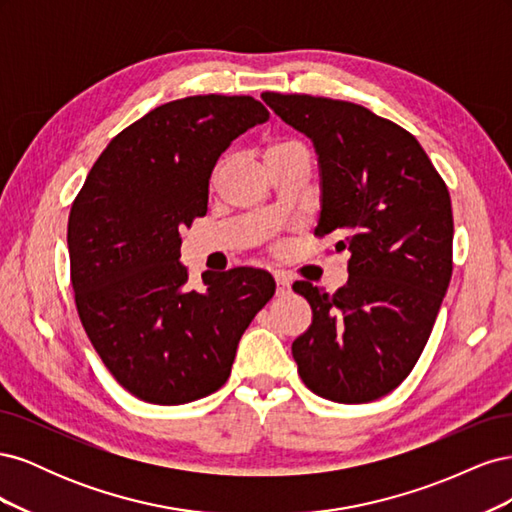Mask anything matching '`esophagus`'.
Masks as SVG:
<instances>
[{"instance_id":"obj_1","label":"esophagus","mask_w":512,"mask_h":512,"mask_svg":"<svg viewBox=\"0 0 512 512\" xmlns=\"http://www.w3.org/2000/svg\"><path fill=\"white\" fill-rule=\"evenodd\" d=\"M275 284H277V297H288L292 292L290 288V277L286 273H275Z\"/></svg>"}]
</instances>
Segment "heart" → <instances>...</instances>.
Masks as SVG:
<instances>
[{"mask_svg":"<svg viewBox=\"0 0 512 512\" xmlns=\"http://www.w3.org/2000/svg\"><path fill=\"white\" fill-rule=\"evenodd\" d=\"M290 147H299V143L297 141H290V138H271V141L265 147V160L275 156V153H282V151L290 149ZM220 168H222V162L213 168V173H211V181L213 183H215V179H218V175H220Z\"/></svg>","mask_w":512,"mask_h":512,"instance_id":"1","label":"heart"}]
</instances>
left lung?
Wrapping results in <instances>:
<instances>
[{
    "instance_id": "8db88e82",
    "label": "left lung",
    "mask_w": 512,
    "mask_h": 512,
    "mask_svg": "<svg viewBox=\"0 0 512 512\" xmlns=\"http://www.w3.org/2000/svg\"><path fill=\"white\" fill-rule=\"evenodd\" d=\"M262 100L314 141V235H335V250L350 252L348 282L333 294L292 286L312 307L292 356L309 391L367 404L410 376L438 318L453 275L451 196L416 138L369 108L275 91Z\"/></svg>"
}]
</instances>
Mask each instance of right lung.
<instances>
[{
	"label": "right lung",
	"mask_w": 512,
	"mask_h": 512,
	"mask_svg": "<svg viewBox=\"0 0 512 512\" xmlns=\"http://www.w3.org/2000/svg\"><path fill=\"white\" fill-rule=\"evenodd\" d=\"M267 119L252 96L166 102L108 143L74 198L76 312L106 369L147 404L218 391L243 331L275 294L273 277L250 267L207 271L194 288L179 260V230L207 213L215 162Z\"/></svg>",
	"instance_id": "add662e5"
}]
</instances>
